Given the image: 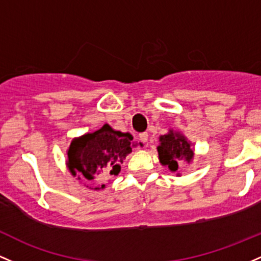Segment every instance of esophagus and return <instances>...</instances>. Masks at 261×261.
<instances>
[{"instance_id":"1","label":"esophagus","mask_w":261,"mask_h":261,"mask_svg":"<svg viewBox=\"0 0 261 261\" xmlns=\"http://www.w3.org/2000/svg\"><path fill=\"white\" fill-rule=\"evenodd\" d=\"M139 139H140V141L144 142V144H146V142L148 141V134L147 133H141L139 135Z\"/></svg>"}]
</instances>
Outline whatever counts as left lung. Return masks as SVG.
<instances>
[{"instance_id": "1", "label": "left lung", "mask_w": 261, "mask_h": 261, "mask_svg": "<svg viewBox=\"0 0 261 261\" xmlns=\"http://www.w3.org/2000/svg\"><path fill=\"white\" fill-rule=\"evenodd\" d=\"M160 144L157 147L160 156V162L163 166H168L172 172L178 170V163L182 161L191 162L193 159V151L191 150V144L179 135V134H170L160 137Z\"/></svg>"}]
</instances>
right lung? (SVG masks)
I'll return each mask as SVG.
<instances>
[{"mask_svg": "<svg viewBox=\"0 0 261 261\" xmlns=\"http://www.w3.org/2000/svg\"><path fill=\"white\" fill-rule=\"evenodd\" d=\"M131 141L130 134L104 125L95 133L71 142L68 150V168L71 174H78L88 181H94L99 174L116 176L120 172V163L131 152ZM104 187L102 185L101 188Z\"/></svg>", "mask_w": 261, "mask_h": 261, "instance_id": "obj_1", "label": "right lung"}]
</instances>
